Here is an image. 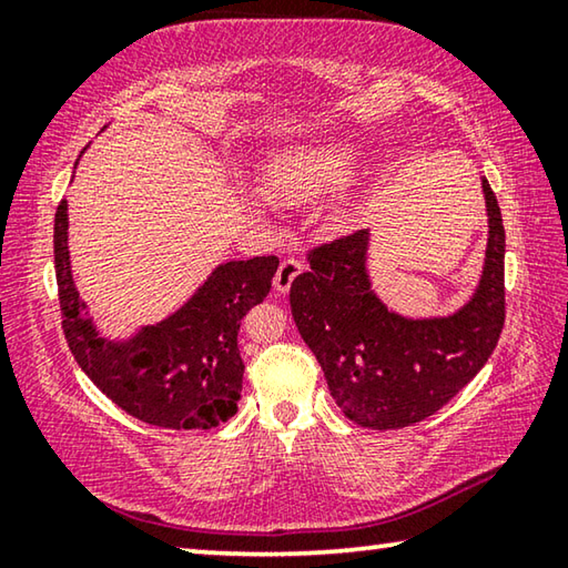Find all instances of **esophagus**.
I'll use <instances>...</instances> for the list:
<instances>
[{
    "mask_svg": "<svg viewBox=\"0 0 568 568\" xmlns=\"http://www.w3.org/2000/svg\"><path fill=\"white\" fill-rule=\"evenodd\" d=\"M301 271H303V263L301 261H283L281 263V267H277V273H275V281H273V285H275V291L281 293V295H285L287 291H291V285H293V281L297 275H301Z\"/></svg>",
    "mask_w": 568,
    "mask_h": 568,
    "instance_id": "esophagus-1",
    "label": "esophagus"
}]
</instances>
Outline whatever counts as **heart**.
I'll return each mask as SVG.
<instances>
[{
    "label": "heart",
    "mask_w": 568,
    "mask_h": 568,
    "mask_svg": "<svg viewBox=\"0 0 568 568\" xmlns=\"http://www.w3.org/2000/svg\"><path fill=\"white\" fill-rule=\"evenodd\" d=\"M365 155V142L348 134L293 142L267 158L261 170V185L273 203H315L351 182Z\"/></svg>",
    "instance_id": "heart-1"
}]
</instances>
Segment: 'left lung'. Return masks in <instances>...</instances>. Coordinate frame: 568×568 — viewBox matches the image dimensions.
Returning a JSON list of instances; mask_svg holds the SVG:
<instances>
[{
  "label": "left lung",
  "instance_id": "8db88e82",
  "mask_svg": "<svg viewBox=\"0 0 568 568\" xmlns=\"http://www.w3.org/2000/svg\"><path fill=\"white\" fill-rule=\"evenodd\" d=\"M488 240L468 301L448 315H403L373 287L371 233L358 230L311 253V271L291 285V311L318 358L331 396L363 428L410 426L446 406L484 368L504 328L501 210L488 180Z\"/></svg>",
  "mask_w": 568,
  "mask_h": 568
}]
</instances>
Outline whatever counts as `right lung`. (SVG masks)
I'll return each mask as SVG.
<instances>
[{
    "label": "right lung",
    "instance_id": "right-lung-1",
    "mask_svg": "<svg viewBox=\"0 0 568 568\" xmlns=\"http://www.w3.org/2000/svg\"><path fill=\"white\" fill-rule=\"evenodd\" d=\"M54 271L64 338L112 403L132 418L172 430H207L235 416L245 373L240 321L271 293L275 255L220 263L168 318L108 335L77 291L70 205L62 200L54 215Z\"/></svg>",
    "mask_w": 568,
    "mask_h": 568
}]
</instances>
